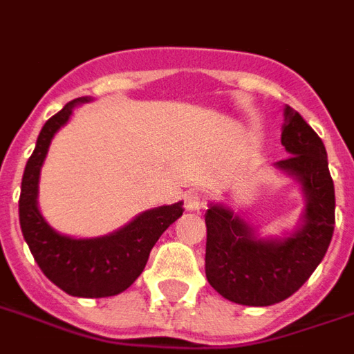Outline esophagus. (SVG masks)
<instances>
[{
  "label": "esophagus",
  "mask_w": 354,
  "mask_h": 354,
  "mask_svg": "<svg viewBox=\"0 0 354 354\" xmlns=\"http://www.w3.org/2000/svg\"><path fill=\"white\" fill-rule=\"evenodd\" d=\"M185 207L187 211L190 212H198L205 207V198L201 192H188L187 198H185Z\"/></svg>",
  "instance_id": "1"
}]
</instances>
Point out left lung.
<instances>
[{
	"mask_svg": "<svg viewBox=\"0 0 354 354\" xmlns=\"http://www.w3.org/2000/svg\"><path fill=\"white\" fill-rule=\"evenodd\" d=\"M281 145L289 155L274 167L300 185L304 212L283 237H263L241 212L211 203L205 212V274L224 299L270 306L299 291L323 261L334 233V183L326 149L299 111L286 106Z\"/></svg>",
	"mask_w": 354,
	"mask_h": 354,
	"instance_id": "8db88e82",
	"label": "left lung"
}]
</instances>
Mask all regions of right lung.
Masks as SVG:
<instances>
[{
  "label": "right lung",
  "instance_id": "right-lung-1",
  "mask_svg": "<svg viewBox=\"0 0 354 354\" xmlns=\"http://www.w3.org/2000/svg\"><path fill=\"white\" fill-rule=\"evenodd\" d=\"M89 100L74 98L44 123L24 169L18 212L24 239L48 280L73 297L102 299L123 293L136 281L156 241L183 214V201L140 212L102 237H68L48 224L37 203L41 167L57 130L68 123L76 106Z\"/></svg>",
  "mask_w": 354,
  "mask_h": 354
}]
</instances>
